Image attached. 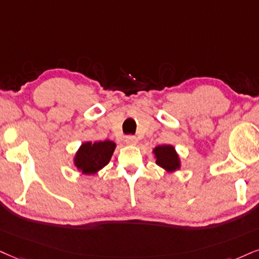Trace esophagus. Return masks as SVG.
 <instances>
[{
    "instance_id": "obj_1",
    "label": "esophagus",
    "mask_w": 259,
    "mask_h": 259,
    "mask_svg": "<svg viewBox=\"0 0 259 259\" xmlns=\"http://www.w3.org/2000/svg\"><path fill=\"white\" fill-rule=\"evenodd\" d=\"M126 143L130 145H136L138 143V139H137L136 136H127L126 137Z\"/></svg>"
}]
</instances>
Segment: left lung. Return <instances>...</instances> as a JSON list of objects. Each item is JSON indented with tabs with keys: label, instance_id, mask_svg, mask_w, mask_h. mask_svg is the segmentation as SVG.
I'll return each instance as SVG.
<instances>
[{
	"label": "left lung",
	"instance_id": "1",
	"mask_svg": "<svg viewBox=\"0 0 259 259\" xmlns=\"http://www.w3.org/2000/svg\"><path fill=\"white\" fill-rule=\"evenodd\" d=\"M154 152L156 158H157L156 159V163L161 165L162 168L167 169L169 171H173L177 170V169L180 167V161H179V157L173 146H157V148H155Z\"/></svg>",
	"mask_w": 259,
	"mask_h": 259
}]
</instances>
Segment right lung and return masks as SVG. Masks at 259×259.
<instances>
[{
  "instance_id": "right-lung-1",
  "label": "right lung",
  "mask_w": 259,
  "mask_h": 259,
  "mask_svg": "<svg viewBox=\"0 0 259 259\" xmlns=\"http://www.w3.org/2000/svg\"><path fill=\"white\" fill-rule=\"evenodd\" d=\"M115 143L110 140L84 143L76 152L75 165L84 174H95L110 161L115 150Z\"/></svg>"
}]
</instances>
